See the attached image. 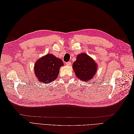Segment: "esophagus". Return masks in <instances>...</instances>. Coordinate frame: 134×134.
<instances>
[{"label":"esophagus","instance_id":"34e87169","mask_svg":"<svg viewBox=\"0 0 134 134\" xmlns=\"http://www.w3.org/2000/svg\"><path fill=\"white\" fill-rule=\"evenodd\" d=\"M66 65H68V66H70L71 65V62H69L66 63Z\"/></svg>","mask_w":134,"mask_h":134}]
</instances>
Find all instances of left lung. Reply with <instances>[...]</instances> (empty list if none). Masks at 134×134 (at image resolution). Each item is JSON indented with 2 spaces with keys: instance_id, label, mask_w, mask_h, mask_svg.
<instances>
[{
  "instance_id": "8db88e82",
  "label": "left lung",
  "mask_w": 134,
  "mask_h": 134,
  "mask_svg": "<svg viewBox=\"0 0 134 134\" xmlns=\"http://www.w3.org/2000/svg\"><path fill=\"white\" fill-rule=\"evenodd\" d=\"M72 66L76 76L84 82L93 78L97 70V64L86 53L78 55Z\"/></svg>"
}]
</instances>
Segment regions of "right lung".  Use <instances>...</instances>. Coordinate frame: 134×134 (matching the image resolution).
I'll list each match as a JSON object with an SVG mask.
<instances>
[{"instance_id":"1","label":"right lung","mask_w":134,"mask_h":134,"mask_svg":"<svg viewBox=\"0 0 134 134\" xmlns=\"http://www.w3.org/2000/svg\"><path fill=\"white\" fill-rule=\"evenodd\" d=\"M63 65L62 60L48 54L36 62L35 74L40 82L47 84L57 79L60 68Z\"/></svg>"}]
</instances>
